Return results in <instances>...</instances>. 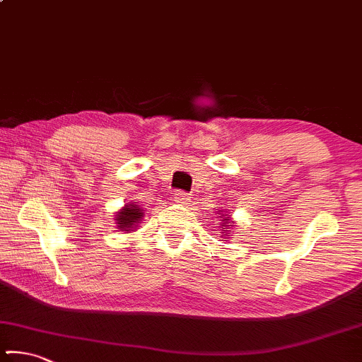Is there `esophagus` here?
I'll return each instance as SVG.
<instances>
[{
  "mask_svg": "<svg viewBox=\"0 0 362 362\" xmlns=\"http://www.w3.org/2000/svg\"><path fill=\"white\" fill-rule=\"evenodd\" d=\"M175 202L176 204H182V206H186L187 202L191 201V197H189V194H186V192H182V191H176L175 192Z\"/></svg>",
  "mask_w": 362,
  "mask_h": 362,
  "instance_id": "esophagus-1",
  "label": "esophagus"
}]
</instances>
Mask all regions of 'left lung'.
<instances>
[{"instance_id":"1","label":"left lung","mask_w":362,"mask_h":362,"mask_svg":"<svg viewBox=\"0 0 362 362\" xmlns=\"http://www.w3.org/2000/svg\"><path fill=\"white\" fill-rule=\"evenodd\" d=\"M222 212V211H220ZM218 212V217H220V230H222V237L223 238H230V233H232V230L230 228H233L235 227V220H232V217L228 216V214H220Z\"/></svg>"}]
</instances>
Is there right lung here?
Wrapping results in <instances>:
<instances>
[{"label": "right lung", "instance_id": "add662e5", "mask_svg": "<svg viewBox=\"0 0 362 362\" xmlns=\"http://www.w3.org/2000/svg\"><path fill=\"white\" fill-rule=\"evenodd\" d=\"M144 216H145L144 209L139 207V204L129 202V204H125V206L120 209L119 212H116L114 220H116V225L120 232L132 233L137 230L139 223L142 222Z\"/></svg>", "mask_w": 362, "mask_h": 362}]
</instances>
